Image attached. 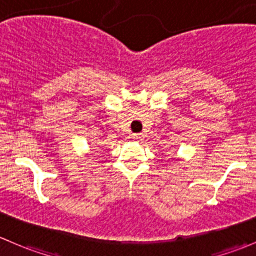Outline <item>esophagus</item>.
<instances>
[{
	"mask_svg": "<svg viewBox=\"0 0 256 256\" xmlns=\"http://www.w3.org/2000/svg\"><path fill=\"white\" fill-rule=\"evenodd\" d=\"M132 138L134 139V140H142V138H143V134L138 133V134H133V136Z\"/></svg>",
	"mask_w": 256,
	"mask_h": 256,
	"instance_id": "obj_1",
	"label": "esophagus"
}]
</instances>
